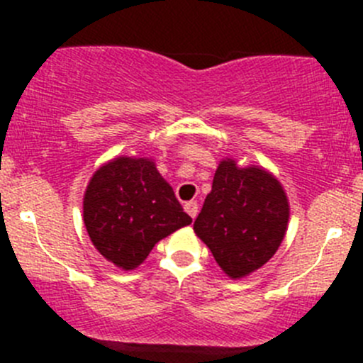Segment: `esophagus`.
Listing matches in <instances>:
<instances>
[{
    "label": "esophagus",
    "instance_id": "34e87169",
    "mask_svg": "<svg viewBox=\"0 0 363 363\" xmlns=\"http://www.w3.org/2000/svg\"><path fill=\"white\" fill-rule=\"evenodd\" d=\"M184 211L188 212V214L191 216L193 219H195V218H196V214H199V203L193 202V200H191V202L184 203Z\"/></svg>",
    "mask_w": 363,
    "mask_h": 363
}]
</instances>
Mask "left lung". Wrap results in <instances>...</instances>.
<instances>
[{
    "instance_id": "1",
    "label": "left lung",
    "mask_w": 363,
    "mask_h": 363,
    "mask_svg": "<svg viewBox=\"0 0 363 363\" xmlns=\"http://www.w3.org/2000/svg\"><path fill=\"white\" fill-rule=\"evenodd\" d=\"M290 205L281 182L262 167H239L226 158L195 219V233L232 279L265 265L281 246Z\"/></svg>"
}]
</instances>
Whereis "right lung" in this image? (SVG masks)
<instances>
[{
    "label": "right lung",
    "instance_id": "add662e5",
    "mask_svg": "<svg viewBox=\"0 0 363 363\" xmlns=\"http://www.w3.org/2000/svg\"><path fill=\"white\" fill-rule=\"evenodd\" d=\"M189 223L172 186L149 158H113L94 172L84 195L91 242L123 270L137 269L156 242Z\"/></svg>",
    "mask_w": 363,
    "mask_h": 363
}]
</instances>
